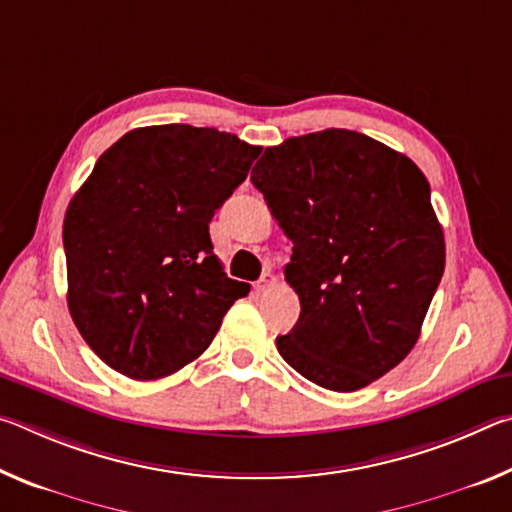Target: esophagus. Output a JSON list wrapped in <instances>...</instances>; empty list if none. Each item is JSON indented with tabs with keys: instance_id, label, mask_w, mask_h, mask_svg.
Returning <instances> with one entry per match:
<instances>
[{
	"instance_id": "34e87169",
	"label": "esophagus",
	"mask_w": 512,
	"mask_h": 512,
	"mask_svg": "<svg viewBox=\"0 0 512 512\" xmlns=\"http://www.w3.org/2000/svg\"><path fill=\"white\" fill-rule=\"evenodd\" d=\"M271 287H275V275L271 273V271H266L262 277H259L257 280V284H255V289L259 291V293H264V291H268Z\"/></svg>"
}]
</instances>
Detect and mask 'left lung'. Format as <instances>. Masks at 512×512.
Masks as SVG:
<instances>
[{
	"instance_id": "left-lung-1",
	"label": "left lung",
	"mask_w": 512,
	"mask_h": 512,
	"mask_svg": "<svg viewBox=\"0 0 512 512\" xmlns=\"http://www.w3.org/2000/svg\"><path fill=\"white\" fill-rule=\"evenodd\" d=\"M250 183L293 241L284 277L300 318L277 352L314 384L350 393L418 343L445 271V237L424 173L345 128L266 149Z\"/></svg>"
}]
</instances>
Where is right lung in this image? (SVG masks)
I'll return each mask as SVG.
<instances>
[{"mask_svg":"<svg viewBox=\"0 0 512 512\" xmlns=\"http://www.w3.org/2000/svg\"><path fill=\"white\" fill-rule=\"evenodd\" d=\"M262 146L216 128H135L94 164L65 212L67 307L121 375L167 377L210 348L248 296L214 255L210 221Z\"/></svg>","mask_w":512,"mask_h":512,"instance_id":"add662e5","label":"right lung"}]
</instances>
